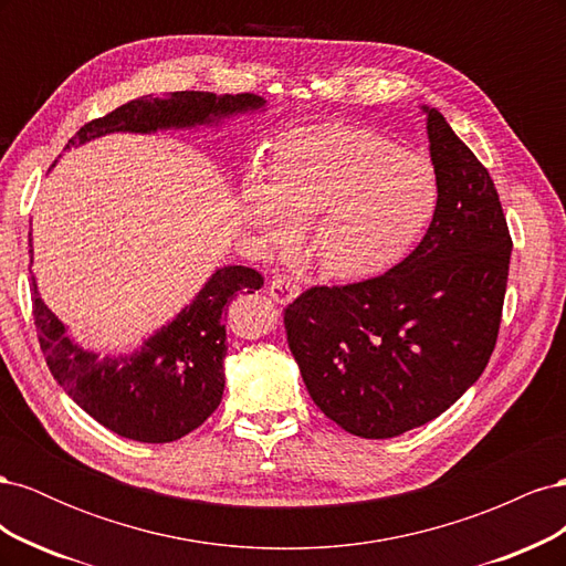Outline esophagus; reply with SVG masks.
<instances>
[{
	"mask_svg": "<svg viewBox=\"0 0 566 566\" xmlns=\"http://www.w3.org/2000/svg\"><path fill=\"white\" fill-rule=\"evenodd\" d=\"M266 293L273 302H281V304H287L293 302L297 295H300V285L293 281V279H273L266 287Z\"/></svg>",
	"mask_w": 566,
	"mask_h": 566,
	"instance_id": "1",
	"label": "esophagus"
}]
</instances>
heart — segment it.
Here are the masks:
<instances>
[{
    "label": "heart",
    "mask_w": 566,
    "mask_h": 566,
    "mask_svg": "<svg viewBox=\"0 0 566 566\" xmlns=\"http://www.w3.org/2000/svg\"><path fill=\"white\" fill-rule=\"evenodd\" d=\"M432 169L385 136L352 125L281 134L264 186L248 184V224L271 248L306 227V252L323 276L361 281L410 252L437 212Z\"/></svg>",
    "instance_id": "heart-1"
}]
</instances>
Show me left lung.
<instances>
[{
  "mask_svg": "<svg viewBox=\"0 0 566 566\" xmlns=\"http://www.w3.org/2000/svg\"><path fill=\"white\" fill-rule=\"evenodd\" d=\"M422 111L439 202L418 248L382 276L304 290L283 314L314 403L364 439L451 408L484 373L503 316L512 238L499 191L447 117Z\"/></svg>",
  "mask_w": 566,
  "mask_h": 566,
  "instance_id": "obj_1",
  "label": "left lung"
}]
</instances>
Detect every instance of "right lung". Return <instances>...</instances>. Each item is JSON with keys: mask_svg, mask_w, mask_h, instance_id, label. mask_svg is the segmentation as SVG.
<instances>
[{"mask_svg": "<svg viewBox=\"0 0 566 566\" xmlns=\"http://www.w3.org/2000/svg\"><path fill=\"white\" fill-rule=\"evenodd\" d=\"M262 106L264 98L254 94L175 92L169 98H136L92 119L65 148L113 132L148 134L212 125L221 117ZM30 281L38 339L54 380L96 422L144 443L177 441L214 413L224 394L227 304L264 285L262 273L250 266L217 269L196 300L172 323L150 335L142 349L125 356H98L65 335V325L42 302L35 276Z\"/></svg>", "mask_w": 566, "mask_h": 566, "instance_id": "obj_1", "label": "right lung"}]
</instances>
